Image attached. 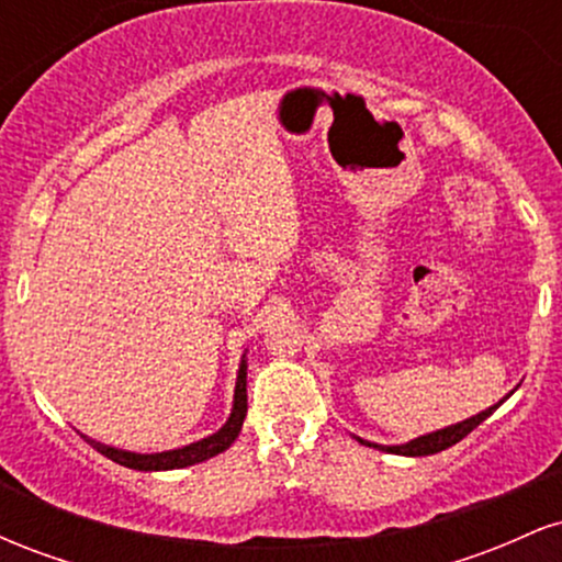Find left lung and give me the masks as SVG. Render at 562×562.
I'll list each match as a JSON object with an SVG mask.
<instances>
[{
    "instance_id": "obj_1",
    "label": "left lung",
    "mask_w": 562,
    "mask_h": 562,
    "mask_svg": "<svg viewBox=\"0 0 562 562\" xmlns=\"http://www.w3.org/2000/svg\"><path fill=\"white\" fill-rule=\"evenodd\" d=\"M513 391H515V389H513ZM513 391H509L505 398L513 396ZM505 398H499V402H496L494 406H488V409L479 412V415L468 417V420L454 423V425H447V428L434 430V434L417 436V438H412V441H406V443H393V447H385V443L364 441V438H359V436H353V438H357L359 443H364V447H372V449H380V451H389V454H404V457H428V454H438V451L454 447L457 441H462V438H465L473 428H479V425H481L483 420H486L488 415H494V409H496V406H499L502 402H505Z\"/></svg>"
}]
</instances>
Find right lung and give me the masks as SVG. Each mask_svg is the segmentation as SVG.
<instances>
[{
	"instance_id": "1",
	"label": "right lung",
	"mask_w": 562,
	"mask_h": 562,
	"mask_svg": "<svg viewBox=\"0 0 562 562\" xmlns=\"http://www.w3.org/2000/svg\"><path fill=\"white\" fill-rule=\"evenodd\" d=\"M248 359H240V367H237V383H235V398H232V412L227 417V423L216 430V434L200 438V441L187 443V447L179 449H169V451H153V454H139V451H128V449H119L111 447V443L94 441V438H87L92 447L105 454L108 460L119 462V465L132 468V470H145V473H156V470H179V468H190L198 465V462L211 460V457L222 454L224 449H229L235 443V438L240 436L245 412H248Z\"/></svg>"
}]
</instances>
